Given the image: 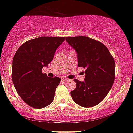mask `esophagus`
I'll return each instance as SVG.
<instances>
[{"mask_svg":"<svg viewBox=\"0 0 133 133\" xmlns=\"http://www.w3.org/2000/svg\"><path fill=\"white\" fill-rule=\"evenodd\" d=\"M62 80H63V81H68L69 79H68L67 78H65V77H62Z\"/></svg>","mask_w":133,"mask_h":133,"instance_id":"1","label":"esophagus"}]
</instances>
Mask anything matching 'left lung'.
<instances>
[{"label": "left lung", "instance_id": "obj_1", "mask_svg": "<svg viewBox=\"0 0 133 133\" xmlns=\"http://www.w3.org/2000/svg\"><path fill=\"white\" fill-rule=\"evenodd\" d=\"M66 42L78 54V65L86 68L84 81L75 79L76 89L71 91L75 103L92 107L107 96L115 80V63L109 49L102 42L86 36L68 37Z\"/></svg>", "mask_w": 133, "mask_h": 133}]
</instances>
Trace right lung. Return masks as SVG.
Masks as SVG:
<instances>
[{
	"label": "right lung",
	"instance_id": "obj_1",
	"mask_svg": "<svg viewBox=\"0 0 133 133\" xmlns=\"http://www.w3.org/2000/svg\"><path fill=\"white\" fill-rule=\"evenodd\" d=\"M63 37H40L23 44L15 54L11 78L17 93L34 109H42L53 102L61 79L50 78L42 69L53 60Z\"/></svg>",
	"mask_w": 133,
	"mask_h": 133
}]
</instances>
